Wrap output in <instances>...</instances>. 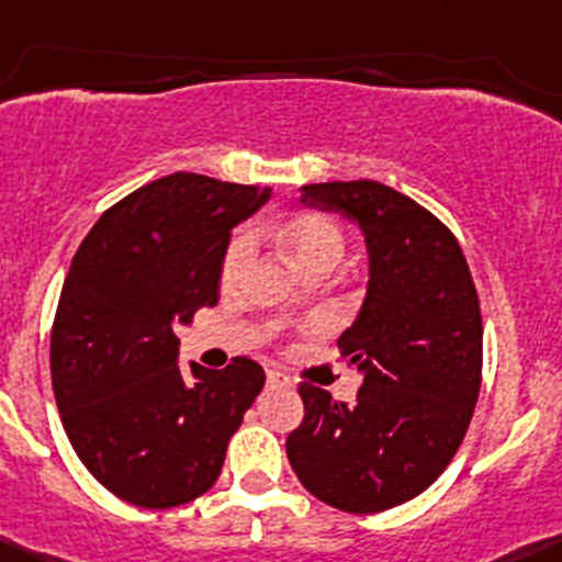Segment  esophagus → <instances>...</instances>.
Listing matches in <instances>:
<instances>
[{
    "label": "esophagus",
    "mask_w": 562,
    "mask_h": 562,
    "mask_svg": "<svg viewBox=\"0 0 562 562\" xmlns=\"http://www.w3.org/2000/svg\"><path fill=\"white\" fill-rule=\"evenodd\" d=\"M268 384H270V386L286 384V375L279 373V370H268Z\"/></svg>",
    "instance_id": "obj_1"
}]
</instances>
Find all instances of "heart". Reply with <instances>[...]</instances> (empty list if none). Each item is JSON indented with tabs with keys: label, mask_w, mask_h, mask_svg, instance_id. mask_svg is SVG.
<instances>
[{
	"label": "heart",
	"mask_w": 562,
	"mask_h": 562,
	"mask_svg": "<svg viewBox=\"0 0 562 562\" xmlns=\"http://www.w3.org/2000/svg\"><path fill=\"white\" fill-rule=\"evenodd\" d=\"M283 251L292 257V262L308 273H329L335 265L344 259L346 254V235L338 227V222H333L324 213H297V216L286 218L279 229ZM254 251V235L251 229H238L224 248L222 265H218V281L222 286H233L240 279L243 270H246L248 259Z\"/></svg>",
	"instance_id": "obj_1"
}]
</instances>
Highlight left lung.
<instances>
[{
    "label": "left lung",
    "instance_id": "obj_1",
    "mask_svg": "<svg viewBox=\"0 0 562 562\" xmlns=\"http://www.w3.org/2000/svg\"><path fill=\"white\" fill-rule=\"evenodd\" d=\"M300 200L360 224L368 297L338 338L362 373L351 406L300 381L303 422L286 457L311 495L375 514L425 493L452 462L482 386V311L452 229L375 181L308 183Z\"/></svg>",
    "mask_w": 562,
    "mask_h": 562
}]
</instances>
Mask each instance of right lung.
<instances>
[{
    "label": "right lung",
    "instance_id": "obj_1",
    "mask_svg": "<svg viewBox=\"0 0 562 562\" xmlns=\"http://www.w3.org/2000/svg\"><path fill=\"white\" fill-rule=\"evenodd\" d=\"M270 187L172 172L126 194L75 251L50 329V381L69 443L121 501L172 508L213 487L265 386L233 357L178 366V324L218 303L229 233Z\"/></svg>",
    "mask_w": 562,
    "mask_h": 562
}]
</instances>
